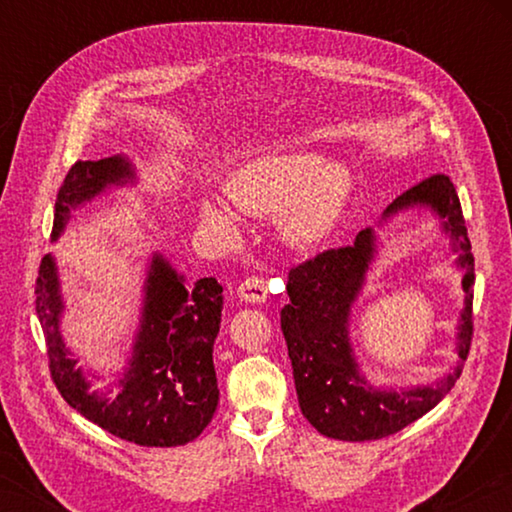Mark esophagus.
<instances>
[{
  "instance_id": "34e87169",
  "label": "esophagus",
  "mask_w": 512,
  "mask_h": 512,
  "mask_svg": "<svg viewBox=\"0 0 512 512\" xmlns=\"http://www.w3.org/2000/svg\"><path fill=\"white\" fill-rule=\"evenodd\" d=\"M239 298L244 302H250V305H262L268 298V289H266V282L264 277L253 275V277H246L244 282H241L239 287Z\"/></svg>"
}]
</instances>
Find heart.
Wrapping results in <instances>:
<instances>
[{
  "label": "heart",
  "instance_id": "heart-1",
  "mask_svg": "<svg viewBox=\"0 0 512 512\" xmlns=\"http://www.w3.org/2000/svg\"><path fill=\"white\" fill-rule=\"evenodd\" d=\"M348 192V169L314 153L264 155L241 164L225 180V194L239 212H280L282 235L302 248L320 244L334 230ZM198 219L219 239L239 235L237 214L216 198H203Z\"/></svg>",
  "mask_w": 512,
  "mask_h": 512
}]
</instances>
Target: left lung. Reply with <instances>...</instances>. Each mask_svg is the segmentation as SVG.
Returning <instances> with one entry per match:
<instances>
[{
    "label": "left lung",
    "mask_w": 512,
    "mask_h": 512,
    "mask_svg": "<svg viewBox=\"0 0 512 512\" xmlns=\"http://www.w3.org/2000/svg\"><path fill=\"white\" fill-rule=\"evenodd\" d=\"M411 207H429L458 253L463 268L465 307L458 320V361L433 386L381 391L359 372L350 345V311L377 253L375 230H361L354 244L332 248L289 271V305L280 314L296 379L300 411L323 436L336 440H377L422 418L452 391L472 343L474 257L458 194L445 173L424 178L386 207L381 221Z\"/></svg>",
    "instance_id": "1"
}]
</instances>
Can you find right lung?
I'll use <instances>...</instances> for the list:
<instances>
[{
	"instance_id": "1",
	"label": "right lung",
	"mask_w": 512,
	"mask_h": 512,
	"mask_svg": "<svg viewBox=\"0 0 512 512\" xmlns=\"http://www.w3.org/2000/svg\"><path fill=\"white\" fill-rule=\"evenodd\" d=\"M128 183H135V169L124 155L74 162L58 189L51 237H60L76 207ZM63 307L56 259L45 255L36 280V311L51 379L72 409L112 436L142 447H178L201 436L219 404L212 350L223 287L214 277L187 287L185 277L153 253L140 329L115 393L90 391L88 375L76 366L60 334Z\"/></svg>"
}]
</instances>
